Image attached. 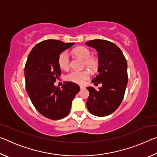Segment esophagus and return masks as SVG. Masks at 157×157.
<instances>
[{"label": "esophagus", "mask_w": 157, "mask_h": 157, "mask_svg": "<svg viewBox=\"0 0 157 157\" xmlns=\"http://www.w3.org/2000/svg\"><path fill=\"white\" fill-rule=\"evenodd\" d=\"M79 87H80V89H84V86H80Z\"/></svg>", "instance_id": "esophagus-1"}]
</instances>
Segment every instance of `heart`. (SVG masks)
Segmentation results:
<instances>
[{
	"label": "heart",
	"instance_id": "obj_1",
	"mask_svg": "<svg viewBox=\"0 0 157 157\" xmlns=\"http://www.w3.org/2000/svg\"><path fill=\"white\" fill-rule=\"evenodd\" d=\"M73 53L76 57L84 60V66L91 71L97 70L99 66V61L97 58L91 57V51L85 46H79L73 49ZM58 64L63 70H68L71 66V58L67 51H63L58 57ZM90 78V73L87 70L81 71H73L65 76L67 81L82 84Z\"/></svg>",
	"mask_w": 157,
	"mask_h": 157
}]
</instances>
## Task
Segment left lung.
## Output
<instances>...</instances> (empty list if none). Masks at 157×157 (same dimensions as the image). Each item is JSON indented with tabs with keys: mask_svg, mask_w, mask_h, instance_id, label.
Instances as JSON below:
<instances>
[{
	"mask_svg": "<svg viewBox=\"0 0 157 157\" xmlns=\"http://www.w3.org/2000/svg\"><path fill=\"white\" fill-rule=\"evenodd\" d=\"M98 52V73L92 79L94 84H102L99 90L87 87L89 96L86 107L96 116H106L121 104L127 84V64L121 50L115 44L103 39L86 42Z\"/></svg>",
	"mask_w": 157,
	"mask_h": 157,
	"instance_id": "obj_1",
	"label": "left lung"
}]
</instances>
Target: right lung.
<instances>
[{
  "instance_id": "add662e5",
  "label": "right lung",
  "mask_w": 157,
  "mask_h": 157,
  "mask_svg": "<svg viewBox=\"0 0 157 157\" xmlns=\"http://www.w3.org/2000/svg\"><path fill=\"white\" fill-rule=\"evenodd\" d=\"M73 45L55 39L44 40L32 49L25 63V87L31 102L41 115L51 120L68 115L80 90L79 85L71 82H65L62 89L54 85L62 73L58 57Z\"/></svg>"
}]
</instances>
